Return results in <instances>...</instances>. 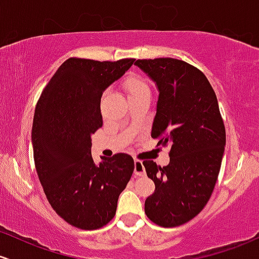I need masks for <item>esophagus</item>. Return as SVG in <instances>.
Returning <instances> with one entry per match:
<instances>
[{
    "mask_svg": "<svg viewBox=\"0 0 259 259\" xmlns=\"http://www.w3.org/2000/svg\"><path fill=\"white\" fill-rule=\"evenodd\" d=\"M145 167L143 164V162L139 161V160H135L134 162V175L136 177H141V176H145Z\"/></svg>",
    "mask_w": 259,
    "mask_h": 259,
    "instance_id": "1",
    "label": "esophagus"
}]
</instances>
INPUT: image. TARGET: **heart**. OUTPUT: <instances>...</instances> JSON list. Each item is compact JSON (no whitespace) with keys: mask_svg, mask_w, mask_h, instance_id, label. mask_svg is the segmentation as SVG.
<instances>
[{"mask_svg":"<svg viewBox=\"0 0 259 259\" xmlns=\"http://www.w3.org/2000/svg\"><path fill=\"white\" fill-rule=\"evenodd\" d=\"M126 90L129 92V96L136 95V93L144 92V91H149V87L145 83L141 78L136 77V76H133V77L126 79Z\"/></svg>","mask_w":259,"mask_h":259,"instance_id":"obj_1","label":"heart"}]
</instances>
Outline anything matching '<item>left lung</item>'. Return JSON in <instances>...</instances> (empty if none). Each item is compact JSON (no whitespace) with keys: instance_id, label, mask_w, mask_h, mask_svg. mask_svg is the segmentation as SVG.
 Instances as JSON below:
<instances>
[{"instance_id":"obj_1","label":"left lung","mask_w":259,"mask_h":259,"mask_svg":"<svg viewBox=\"0 0 259 259\" xmlns=\"http://www.w3.org/2000/svg\"><path fill=\"white\" fill-rule=\"evenodd\" d=\"M158 91L151 136L169 146V163L144 161L155 192L145 200L152 223L175 227L204 209L220 172L226 145L218 98L201 71L172 58L136 60Z\"/></svg>"}]
</instances>
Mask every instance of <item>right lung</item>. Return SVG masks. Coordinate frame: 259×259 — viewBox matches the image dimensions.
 I'll use <instances>...</instances> for the list:
<instances>
[{
	"mask_svg": "<svg viewBox=\"0 0 259 259\" xmlns=\"http://www.w3.org/2000/svg\"><path fill=\"white\" fill-rule=\"evenodd\" d=\"M134 61L67 59L35 107L32 144L39 181L56 214L78 229H99L114 218L134 172L127 153L101 157L99 163L91 155V136L103 125V92Z\"/></svg>",
	"mask_w": 259,
	"mask_h": 259,
	"instance_id": "right-lung-1",
	"label": "right lung"
}]
</instances>
